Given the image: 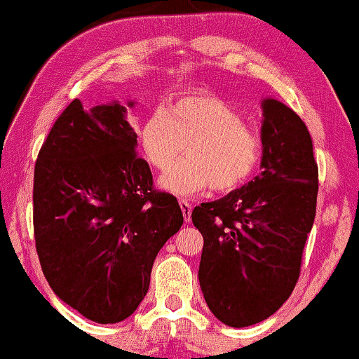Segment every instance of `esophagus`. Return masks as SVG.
Returning a JSON list of instances; mask_svg holds the SVG:
<instances>
[{
	"label": "esophagus",
	"instance_id": "obj_1",
	"mask_svg": "<svg viewBox=\"0 0 359 359\" xmlns=\"http://www.w3.org/2000/svg\"><path fill=\"white\" fill-rule=\"evenodd\" d=\"M179 205H180V210H182V214H184V219H185V222H191V215H192V205L189 204L187 201H184V198H180V201H179Z\"/></svg>",
	"mask_w": 359,
	"mask_h": 359
}]
</instances>
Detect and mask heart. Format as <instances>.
Here are the masks:
<instances>
[{
  "label": "heart",
  "mask_w": 359,
  "mask_h": 359,
  "mask_svg": "<svg viewBox=\"0 0 359 359\" xmlns=\"http://www.w3.org/2000/svg\"><path fill=\"white\" fill-rule=\"evenodd\" d=\"M147 162L165 172L163 191L191 197L214 187L229 192L243 185L257 165L261 140L234 107L214 95H189L155 110L138 130Z\"/></svg>",
  "instance_id": "1"
}]
</instances>
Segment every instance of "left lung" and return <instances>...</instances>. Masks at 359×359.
Segmentation results:
<instances>
[{"label":"left lung","instance_id":"8db88e82","mask_svg":"<svg viewBox=\"0 0 359 359\" xmlns=\"http://www.w3.org/2000/svg\"><path fill=\"white\" fill-rule=\"evenodd\" d=\"M261 174L192 210L202 237L198 283L209 309L231 327L264 321L286 303L316 215L313 140L294 110L262 98Z\"/></svg>","mask_w":359,"mask_h":359}]
</instances>
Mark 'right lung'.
I'll list each match as a JSON object with an SVG mask.
<instances>
[{"label": "right lung", "instance_id": "obj_1", "mask_svg": "<svg viewBox=\"0 0 359 359\" xmlns=\"http://www.w3.org/2000/svg\"><path fill=\"white\" fill-rule=\"evenodd\" d=\"M127 107L114 100L85 110L75 98L34 165L43 274L63 303L100 325L133 314L158 250L184 224L177 198L154 191L149 163L137 157Z\"/></svg>", "mask_w": 359, "mask_h": 359}]
</instances>
